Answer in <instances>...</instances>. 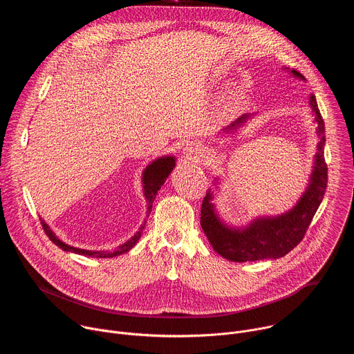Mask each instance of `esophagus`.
<instances>
[{"mask_svg":"<svg viewBox=\"0 0 354 354\" xmlns=\"http://www.w3.org/2000/svg\"><path fill=\"white\" fill-rule=\"evenodd\" d=\"M183 156L187 161L192 162H200V160L203 158V147H201L200 142L192 141L189 142L185 149H183Z\"/></svg>","mask_w":354,"mask_h":354,"instance_id":"34e87169","label":"esophagus"}]
</instances>
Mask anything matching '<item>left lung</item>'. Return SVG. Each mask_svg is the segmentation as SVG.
I'll list each match as a JSON object with an SVG mask.
<instances>
[{
    "instance_id": "1",
    "label": "left lung",
    "mask_w": 354,
    "mask_h": 354,
    "mask_svg": "<svg viewBox=\"0 0 354 354\" xmlns=\"http://www.w3.org/2000/svg\"><path fill=\"white\" fill-rule=\"evenodd\" d=\"M295 78L304 80L295 70L290 71ZM310 106L317 123V134L319 137L318 151L315 154L314 169L306 192L302 193L297 205L284 214L276 217H258L246 227L238 228L225 224L212 203L213 193L209 190L201 205L200 224L209 242L217 254L231 262H252L261 259H277L287 255L306 235L328 185V167L324 158L325 145V123L319 113L315 95L310 96ZM252 115L246 113L224 129L232 133L241 127Z\"/></svg>"
}]
</instances>
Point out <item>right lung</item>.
I'll use <instances>...</instances> for the list:
<instances>
[{
  "label": "right lung",
  "instance_id": "1",
  "mask_svg": "<svg viewBox=\"0 0 354 354\" xmlns=\"http://www.w3.org/2000/svg\"><path fill=\"white\" fill-rule=\"evenodd\" d=\"M175 168V157H171V156H165V157H161V158H157L156 161L151 162L142 172V190H144V196L147 198V217L148 214L151 213V209H153V201L158 193V190L161 189V186L165 183L167 178L171 175L172 169ZM40 223H41V227L46 232V235L50 238V241H52L55 245H57L60 249L66 250V252H73V254H77V255H84V257H91V258H115V257H119V255H123L126 254V252H129L136 243L137 241L140 239L141 236V232L145 227V220L142 223V225L138 228V231L129 239L126 241L124 243H122L120 246H118L116 249L113 250H86V249H80V248H74L71 245H67L66 242L60 241L56 234L50 230V227L44 223V220L40 218Z\"/></svg>",
  "mask_w": 354,
  "mask_h": 354
}]
</instances>
